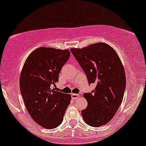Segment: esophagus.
Returning <instances> with one entry per match:
<instances>
[{"label": "esophagus", "instance_id": "esophagus-1", "mask_svg": "<svg viewBox=\"0 0 146 146\" xmlns=\"http://www.w3.org/2000/svg\"><path fill=\"white\" fill-rule=\"evenodd\" d=\"M79 96H80V95H79V94H76V93L71 94V98H72V99H73V100L77 99Z\"/></svg>", "mask_w": 146, "mask_h": 146}]
</instances>
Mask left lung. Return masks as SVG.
Segmentation results:
<instances>
[{"label": "left lung", "mask_w": 146, "mask_h": 146, "mask_svg": "<svg viewBox=\"0 0 146 146\" xmlns=\"http://www.w3.org/2000/svg\"><path fill=\"white\" fill-rule=\"evenodd\" d=\"M70 51L86 74L95 90L83 95L88 107L81 114L87 124L99 127L115 115L123 100L126 88L124 68L117 53L103 42L92 44Z\"/></svg>", "instance_id": "obj_1"}]
</instances>
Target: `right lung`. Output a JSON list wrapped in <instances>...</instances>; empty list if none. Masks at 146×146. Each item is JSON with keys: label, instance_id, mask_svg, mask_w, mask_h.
Wrapping results in <instances>:
<instances>
[{"label": "right lung", "instance_id": "1", "mask_svg": "<svg viewBox=\"0 0 146 146\" xmlns=\"http://www.w3.org/2000/svg\"><path fill=\"white\" fill-rule=\"evenodd\" d=\"M70 55L68 49L40 47L29 54L20 73V88L28 112L46 129L61 124L71 100L70 95L57 91L55 85Z\"/></svg>", "mask_w": 146, "mask_h": 146}]
</instances>
